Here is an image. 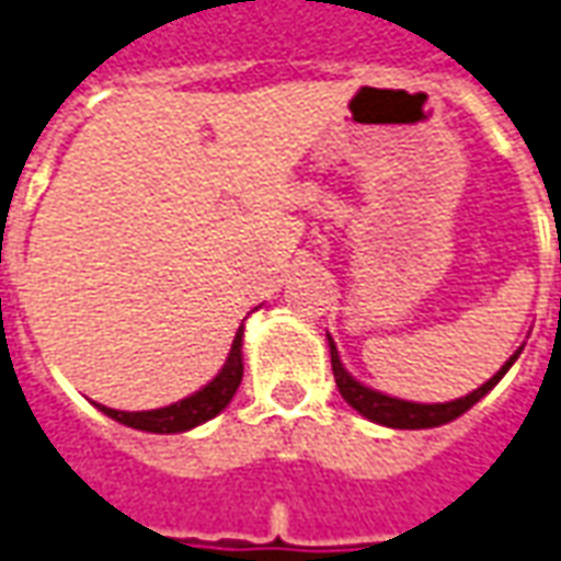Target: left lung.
I'll list each match as a JSON object with an SVG mask.
<instances>
[{
  "instance_id": "1",
  "label": "left lung",
  "mask_w": 561,
  "mask_h": 561,
  "mask_svg": "<svg viewBox=\"0 0 561 561\" xmlns=\"http://www.w3.org/2000/svg\"><path fill=\"white\" fill-rule=\"evenodd\" d=\"M331 346V371H334V383H337V390L346 399V405H353V409L359 411L362 417H368V421H375V424L392 426V430H430V426H442L448 424V421H455L460 417L463 411H470L485 392L501 380V377L510 371V365L519 359L522 346L510 356V359L501 365V371L485 380L479 390H472L470 396H463V399H455V402H436V405H421V402H405V399H392V396H383V392L368 390V387H362L359 380H353V377L346 375V368L341 365V356H337V346L329 337Z\"/></svg>"
}]
</instances>
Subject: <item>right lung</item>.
Listing matches in <instances>:
<instances>
[{
  "label": "right lung",
  "mask_w": 561,
  "mask_h": 561,
  "mask_svg": "<svg viewBox=\"0 0 561 561\" xmlns=\"http://www.w3.org/2000/svg\"><path fill=\"white\" fill-rule=\"evenodd\" d=\"M242 383V329L236 331L230 346V356H227V365L220 368V375L202 387L199 392L186 396L181 402H174L169 409H156V411H116L104 409L106 417L119 421L125 426H135V430H147V433H184V430H193V426L211 421L215 414L230 405V399L239 390Z\"/></svg>",
  "instance_id": "obj_1"
}]
</instances>
